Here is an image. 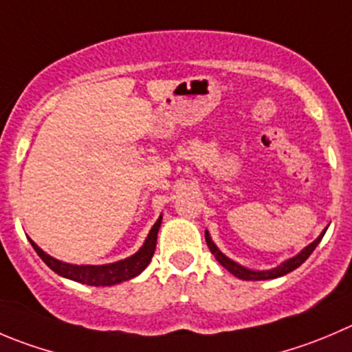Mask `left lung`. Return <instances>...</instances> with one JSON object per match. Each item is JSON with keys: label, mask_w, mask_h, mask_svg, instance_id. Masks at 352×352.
<instances>
[{"label": "left lung", "mask_w": 352, "mask_h": 352, "mask_svg": "<svg viewBox=\"0 0 352 352\" xmlns=\"http://www.w3.org/2000/svg\"><path fill=\"white\" fill-rule=\"evenodd\" d=\"M323 235H325V230H323L322 234L316 237V241H313L311 244L306 245V248L302 249L299 254H296L294 258L287 259V261L280 263L277 268H272V270H249V268L242 267V265H239V263L232 261L230 258H227V256H225L223 252H221L220 249L214 245V242L211 241L208 230L204 232V239H206V244H208V248H210L211 254L217 258V261L220 263L221 267L227 268L232 275H235L237 278H242V280H270V278H277V277H282V275L291 274L292 270H296L298 267H301L302 263L309 258V254L315 251V248L320 244V241H322Z\"/></svg>", "instance_id": "8db88e82"}]
</instances>
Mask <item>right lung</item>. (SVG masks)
Instances as JSON below:
<instances>
[{"label": "right lung", "instance_id": "1", "mask_svg": "<svg viewBox=\"0 0 352 352\" xmlns=\"http://www.w3.org/2000/svg\"><path fill=\"white\" fill-rule=\"evenodd\" d=\"M160 225H162V217L153 225V228L148 234V239H146L142 248L135 254H132L131 258L120 259L117 263H110V265H70V263H63L60 259L53 258V256L46 254L32 239H30V244L36 249L39 258L46 263L54 274L60 275V277L70 278V280L80 282V284L94 285V287H100V285H115L138 277L148 267L153 254H155Z\"/></svg>", "mask_w": 352, "mask_h": 352}]
</instances>
